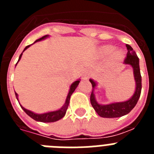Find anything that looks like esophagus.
Returning <instances> with one entry per match:
<instances>
[{
  "mask_svg": "<svg viewBox=\"0 0 154 154\" xmlns=\"http://www.w3.org/2000/svg\"><path fill=\"white\" fill-rule=\"evenodd\" d=\"M89 72L87 70H85L83 72V75H82V78H83L84 79H86L89 78Z\"/></svg>",
  "mask_w": 154,
  "mask_h": 154,
  "instance_id": "esophagus-1",
  "label": "esophagus"
}]
</instances>
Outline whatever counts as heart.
Instances as JSON below:
<instances>
[{
	"mask_svg": "<svg viewBox=\"0 0 154 154\" xmlns=\"http://www.w3.org/2000/svg\"><path fill=\"white\" fill-rule=\"evenodd\" d=\"M114 48L111 45H106L103 47L101 49V54L103 55H109L113 51ZM123 57V53L121 52L120 51H116L113 53L112 55V59L116 62H118Z\"/></svg>",
	"mask_w": 154,
	"mask_h": 154,
	"instance_id": "obj_1",
	"label": "heart"
}]
</instances>
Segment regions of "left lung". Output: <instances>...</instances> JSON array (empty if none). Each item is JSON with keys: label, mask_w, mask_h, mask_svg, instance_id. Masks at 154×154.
Instances as JSON below:
<instances>
[{"label": "left lung", "mask_w": 154, "mask_h": 154, "mask_svg": "<svg viewBox=\"0 0 154 154\" xmlns=\"http://www.w3.org/2000/svg\"><path fill=\"white\" fill-rule=\"evenodd\" d=\"M127 48V54L124 59V63L130 65L133 69L134 78L136 81V91L134 95L131 99L126 102L122 103H115L109 105H100L96 101L94 96V88L96 85V83L93 80L89 79L93 89L92 90L90 96V102L94 109L99 116L104 118H116L120 117L126 115L133 109L137 105L138 99L140 96L141 89H142V82H141V75L140 71V65H139V58L137 57L135 51H133V48L129 45H126Z\"/></svg>", "instance_id": "1"}]
</instances>
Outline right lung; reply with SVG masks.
Masks as SVG:
<instances>
[{
	"instance_id": "add662e5",
	"label": "right lung",
	"mask_w": 154,
	"mask_h": 154,
	"mask_svg": "<svg viewBox=\"0 0 154 154\" xmlns=\"http://www.w3.org/2000/svg\"><path fill=\"white\" fill-rule=\"evenodd\" d=\"M47 37H48V35H45V36H43L42 38H39V39H38V40L35 41V43L37 42H38V41H41V40H42V39L45 38H47ZM29 46L30 45L26 46L23 51H24V50H26L27 48L29 47ZM21 55H22V53H21V55H20V56H19V59H18V61H17V62H18L19 61H20V59H21ZM17 64H16V65H17ZM79 82H80L79 80H77V81H75V82H73V83L71 85L70 89H69V94H68L67 98H66V101H65V105H64L63 107H62V108H61L60 109L57 110V111H54V112H46V113H44V114H36V113H34V112H31V111H29V110L26 109H24V107L21 106V108L23 109V110H24V112H26V113L30 117H31L32 119H35V120H36V121L43 122V123H52V122H55V121L59 120V119H61L62 118H63L64 116L65 115L66 110H67L68 106H69V100H70L71 96H72V94L73 92L75 91V89H76V87L78 86L79 83ZM15 96H16V98H17V92H15Z\"/></svg>"
}]
</instances>
